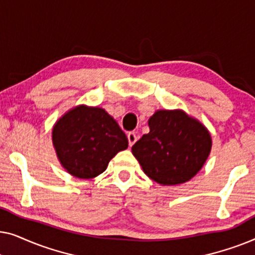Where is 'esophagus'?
Masks as SVG:
<instances>
[{"label":"esophagus","instance_id":"34e87169","mask_svg":"<svg viewBox=\"0 0 255 255\" xmlns=\"http://www.w3.org/2000/svg\"><path fill=\"white\" fill-rule=\"evenodd\" d=\"M128 145L132 146L135 141H137L138 137H137V134H135V132H128Z\"/></svg>","mask_w":255,"mask_h":255}]
</instances>
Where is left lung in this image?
Returning a JSON list of instances; mask_svg holds the SVG:
<instances>
[{
  "mask_svg": "<svg viewBox=\"0 0 255 255\" xmlns=\"http://www.w3.org/2000/svg\"><path fill=\"white\" fill-rule=\"evenodd\" d=\"M148 127V133L132 146V154L146 175L162 186L193 179L211 152L208 128L181 109L156 110Z\"/></svg>",
  "mask_w": 255,
  "mask_h": 255,
  "instance_id": "8db88e82",
  "label": "left lung"
}]
</instances>
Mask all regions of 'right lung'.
<instances>
[{
    "mask_svg": "<svg viewBox=\"0 0 255 255\" xmlns=\"http://www.w3.org/2000/svg\"><path fill=\"white\" fill-rule=\"evenodd\" d=\"M52 142L60 165L78 179H93L107 169L128 140L103 108L80 104L65 113L52 128Z\"/></svg>",
    "mask_w": 255,
    "mask_h": 255,
    "instance_id": "add662e5",
    "label": "right lung"
}]
</instances>
